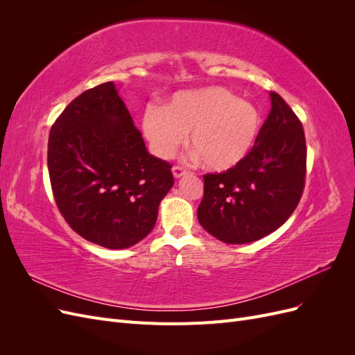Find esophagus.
<instances>
[{
    "label": "esophagus",
    "instance_id": "1",
    "mask_svg": "<svg viewBox=\"0 0 355 355\" xmlns=\"http://www.w3.org/2000/svg\"><path fill=\"white\" fill-rule=\"evenodd\" d=\"M171 171H173V176H175L176 179H180L182 176L187 175V170H185L184 167H179V166H175L173 168H171Z\"/></svg>",
    "mask_w": 355,
    "mask_h": 355
}]
</instances>
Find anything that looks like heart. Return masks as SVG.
I'll list each match as a JSON object with an SVG mask.
<instances>
[{
  "mask_svg": "<svg viewBox=\"0 0 355 355\" xmlns=\"http://www.w3.org/2000/svg\"><path fill=\"white\" fill-rule=\"evenodd\" d=\"M262 114L256 105L223 87L175 93L163 111L148 108L142 130L159 158H171L188 142L194 157L211 171H227L249 157L261 136Z\"/></svg>",
  "mask_w": 355,
  "mask_h": 355,
  "instance_id": "heart-1",
  "label": "heart"
}]
</instances>
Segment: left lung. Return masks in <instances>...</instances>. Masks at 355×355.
<instances>
[{
  "instance_id": "8db88e82",
  "label": "left lung",
  "mask_w": 355,
  "mask_h": 355,
  "mask_svg": "<svg viewBox=\"0 0 355 355\" xmlns=\"http://www.w3.org/2000/svg\"><path fill=\"white\" fill-rule=\"evenodd\" d=\"M271 111L243 163L204 175L197 210L201 227L227 244L266 237L290 218L302 197L306 171L304 128L280 94L270 93Z\"/></svg>"
}]
</instances>
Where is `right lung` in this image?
<instances>
[{"label":"right lung","mask_w":355,"mask_h":355,"mask_svg":"<svg viewBox=\"0 0 355 355\" xmlns=\"http://www.w3.org/2000/svg\"><path fill=\"white\" fill-rule=\"evenodd\" d=\"M47 164L69 227L114 250L153 231L159 202L175 184L171 166L148 153L112 81L81 93L60 114L50 130Z\"/></svg>","instance_id":"obj_1"}]
</instances>
